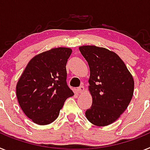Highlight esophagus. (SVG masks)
I'll return each instance as SVG.
<instances>
[{"mask_svg": "<svg viewBox=\"0 0 150 150\" xmlns=\"http://www.w3.org/2000/svg\"><path fill=\"white\" fill-rule=\"evenodd\" d=\"M84 86H80V87H78L77 88V92L78 93H83V91H84Z\"/></svg>", "mask_w": 150, "mask_h": 150, "instance_id": "obj_1", "label": "esophagus"}]
</instances>
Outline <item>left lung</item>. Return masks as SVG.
Instances as JSON below:
<instances>
[{"label": "left lung", "mask_w": 150, "mask_h": 150, "mask_svg": "<svg viewBox=\"0 0 150 150\" xmlns=\"http://www.w3.org/2000/svg\"><path fill=\"white\" fill-rule=\"evenodd\" d=\"M90 70L89 90L93 103L86 111L88 121L98 127L115 122L130 104L134 81L117 54L95 45L79 47Z\"/></svg>", "instance_id": "8db88e82"}]
</instances>
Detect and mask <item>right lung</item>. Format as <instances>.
I'll use <instances>...</instances> for the list:
<instances>
[{"instance_id": "1", "label": "right lung", "mask_w": 150, "mask_h": 150, "mask_svg": "<svg viewBox=\"0 0 150 150\" xmlns=\"http://www.w3.org/2000/svg\"><path fill=\"white\" fill-rule=\"evenodd\" d=\"M72 49L52 48L33 57L16 84V97L26 116L39 125L58 117L68 97L74 93L67 84L66 64Z\"/></svg>"}]
</instances>
